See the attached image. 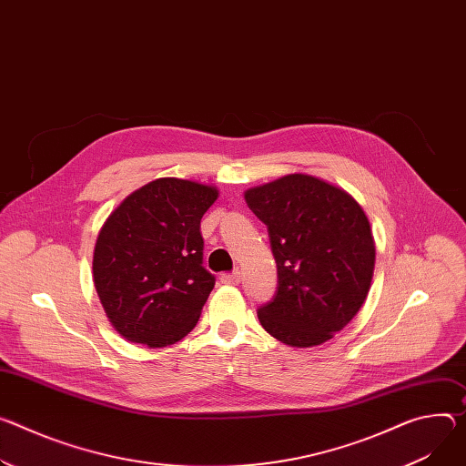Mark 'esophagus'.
I'll list each match as a JSON object with an SVG mask.
<instances>
[{
	"instance_id": "esophagus-1",
	"label": "esophagus",
	"mask_w": 466,
	"mask_h": 466,
	"mask_svg": "<svg viewBox=\"0 0 466 466\" xmlns=\"http://www.w3.org/2000/svg\"><path fill=\"white\" fill-rule=\"evenodd\" d=\"M239 280H241V277H239V271H234V273H225V275H221V282H223V284H230V286H236V284H239Z\"/></svg>"
}]
</instances>
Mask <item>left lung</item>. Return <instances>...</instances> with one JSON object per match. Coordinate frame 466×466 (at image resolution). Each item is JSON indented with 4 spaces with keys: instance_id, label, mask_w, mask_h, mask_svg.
I'll return each mask as SVG.
<instances>
[{
    "instance_id": "left-lung-1",
    "label": "left lung",
    "mask_w": 466,
    "mask_h": 466,
    "mask_svg": "<svg viewBox=\"0 0 466 466\" xmlns=\"http://www.w3.org/2000/svg\"><path fill=\"white\" fill-rule=\"evenodd\" d=\"M266 227L277 262L273 299L262 327L293 348L319 346L360 310L375 245L368 218L344 189L316 177L288 175L245 193Z\"/></svg>"
}]
</instances>
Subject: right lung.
Wrapping results in <instances>:
<instances>
[{
	"label": "right lung",
	"mask_w": 466,
	"mask_h": 466,
	"mask_svg": "<svg viewBox=\"0 0 466 466\" xmlns=\"http://www.w3.org/2000/svg\"><path fill=\"white\" fill-rule=\"evenodd\" d=\"M218 195L211 186L159 178L126 197L104 223L95 288L126 340L165 348L197 325L216 284L202 266L200 219Z\"/></svg>",
	"instance_id": "add662e5"
}]
</instances>
